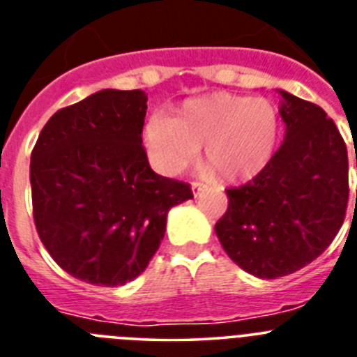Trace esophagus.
<instances>
[{"label":"esophagus","mask_w":357,"mask_h":357,"mask_svg":"<svg viewBox=\"0 0 357 357\" xmlns=\"http://www.w3.org/2000/svg\"><path fill=\"white\" fill-rule=\"evenodd\" d=\"M202 189H204V184H202V182H193V193H195V197H198V195H200Z\"/></svg>","instance_id":"esophagus-1"}]
</instances>
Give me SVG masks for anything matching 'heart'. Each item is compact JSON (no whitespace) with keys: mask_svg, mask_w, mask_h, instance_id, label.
<instances>
[{"mask_svg":"<svg viewBox=\"0 0 357 357\" xmlns=\"http://www.w3.org/2000/svg\"><path fill=\"white\" fill-rule=\"evenodd\" d=\"M279 119L264 98L229 93L189 100L175 119L155 118L144 130L151 162L162 173H178L204 146L202 166L223 182H245L270 162Z\"/></svg>","mask_w":357,"mask_h":357,"instance_id":"heart-1","label":"heart"}]
</instances>
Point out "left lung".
<instances>
[{
  "mask_svg": "<svg viewBox=\"0 0 357 357\" xmlns=\"http://www.w3.org/2000/svg\"><path fill=\"white\" fill-rule=\"evenodd\" d=\"M280 94L284 143L259 175L227 189L229 207L214 225L230 259L259 279L317 259L342 229L349 204L347 144L334 121L321 107Z\"/></svg>",
  "mask_w": 357,
  "mask_h": 357,
  "instance_id": "obj_1",
  "label": "left lung"
}]
</instances>
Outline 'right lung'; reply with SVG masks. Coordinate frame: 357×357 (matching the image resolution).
<instances>
[{"label": "right lung", "instance_id": "right-lung-1", "mask_svg": "<svg viewBox=\"0 0 357 357\" xmlns=\"http://www.w3.org/2000/svg\"><path fill=\"white\" fill-rule=\"evenodd\" d=\"M148 96L103 89L56 110L31 150L33 222L59 266L94 286L144 272L191 185L157 175L143 146Z\"/></svg>", "mask_w": 357, "mask_h": 357}]
</instances>
